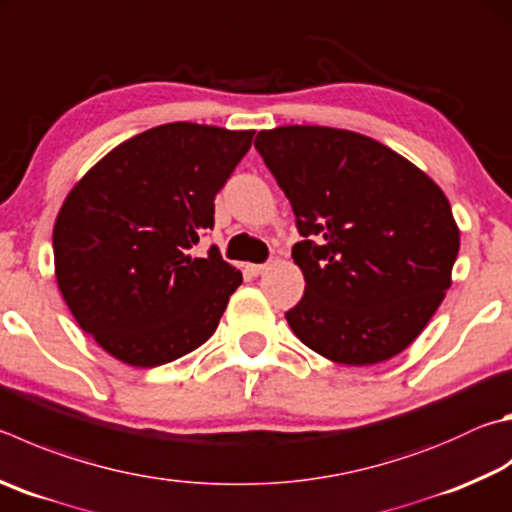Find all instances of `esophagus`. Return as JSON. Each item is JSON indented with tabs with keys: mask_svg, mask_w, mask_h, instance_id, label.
Listing matches in <instances>:
<instances>
[{
	"mask_svg": "<svg viewBox=\"0 0 512 512\" xmlns=\"http://www.w3.org/2000/svg\"><path fill=\"white\" fill-rule=\"evenodd\" d=\"M246 268H248V273H250V275H255V277H257V275H262V273L266 271V264H248Z\"/></svg>",
	"mask_w": 512,
	"mask_h": 512,
	"instance_id": "esophagus-1",
	"label": "esophagus"
}]
</instances>
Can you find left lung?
I'll use <instances>...</instances> for the list:
<instances>
[{
	"label": "left lung",
	"mask_w": 512,
	"mask_h": 512,
	"mask_svg": "<svg viewBox=\"0 0 512 512\" xmlns=\"http://www.w3.org/2000/svg\"><path fill=\"white\" fill-rule=\"evenodd\" d=\"M255 147L302 235L291 255L306 286L288 327L340 365H376L410 347L443 302L459 253L443 190L349 129H264Z\"/></svg>",
	"instance_id": "1"
}]
</instances>
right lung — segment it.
Instances as JSON below:
<instances>
[{"label":"right lung","instance_id":"right-lung-1","mask_svg":"<svg viewBox=\"0 0 512 512\" xmlns=\"http://www.w3.org/2000/svg\"><path fill=\"white\" fill-rule=\"evenodd\" d=\"M253 129L167 123L114 147L76 183L53 228L55 277L82 331L132 367H159L215 333L241 273L217 248L215 197Z\"/></svg>","mask_w":512,"mask_h":512}]
</instances>
